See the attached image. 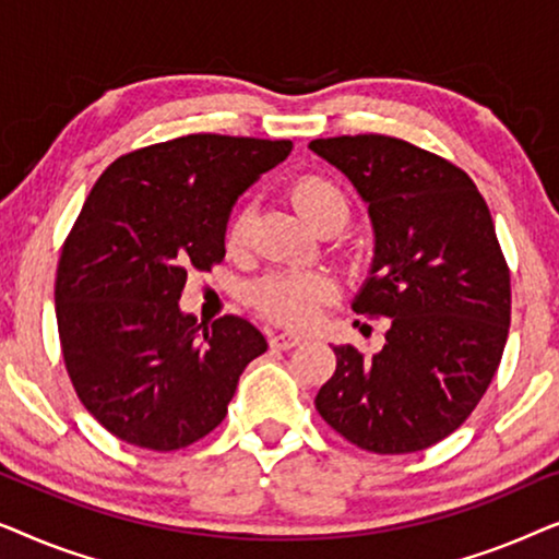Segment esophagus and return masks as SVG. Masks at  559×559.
Returning <instances> with one entry per match:
<instances>
[{"label":"esophagus","instance_id":"34e87169","mask_svg":"<svg viewBox=\"0 0 559 559\" xmlns=\"http://www.w3.org/2000/svg\"><path fill=\"white\" fill-rule=\"evenodd\" d=\"M305 338L300 333H274L272 338H270V346L272 348H280V350H287V348H295V346H300Z\"/></svg>","mask_w":559,"mask_h":559}]
</instances>
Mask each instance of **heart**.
<instances>
[{
	"label": "heart",
	"mask_w": 559,
	"mask_h": 559,
	"mask_svg": "<svg viewBox=\"0 0 559 559\" xmlns=\"http://www.w3.org/2000/svg\"><path fill=\"white\" fill-rule=\"evenodd\" d=\"M295 209L308 221L312 228L323 224H346L348 218V198L333 180L323 175H302L289 188ZM251 211L241 209L231 218L226 231V241L231 249H239L249 236ZM335 287L325 274H308V272H277L257 282L251 289V300L264 312L266 318L277 320L285 325H308L318 316L320 305L333 297Z\"/></svg>",
	"instance_id": "b5f03b06"
}]
</instances>
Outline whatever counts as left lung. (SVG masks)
<instances>
[{
  "label": "left lung",
  "mask_w": 559,
  "mask_h": 559,
  "mask_svg": "<svg viewBox=\"0 0 559 559\" xmlns=\"http://www.w3.org/2000/svg\"><path fill=\"white\" fill-rule=\"evenodd\" d=\"M310 150L369 205L373 259L354 310L389 318L379 354L333 346L316 407L361 450L417 453L468 419L507 346L511 285L493 218L461 167L404 140L331 136Z\"/></svg>",
  "instance_id": "left-lung-1"
}]
</instances>
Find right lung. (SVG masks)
Segmentation results:
<instances>
[{
	"label": "right lung",
	"mask_w": 559,
	"mask_h": 559,
	"mask_svg": "<svg viewBox=\"0 0 559 559\" xmlns=\"http://www.w3.org/2000/svg\"><path fill=\"white\" fill-rule=\"evenodd\" d=\"M289 140L188 134L106 167L60 251L56 316L75 394L129 445L180 450L224 423L249 361V320L180 310L188 272L226 257L234 203Z\"/></svg>",
	"instance_id": "right-lung-1"
}]
</instances>
